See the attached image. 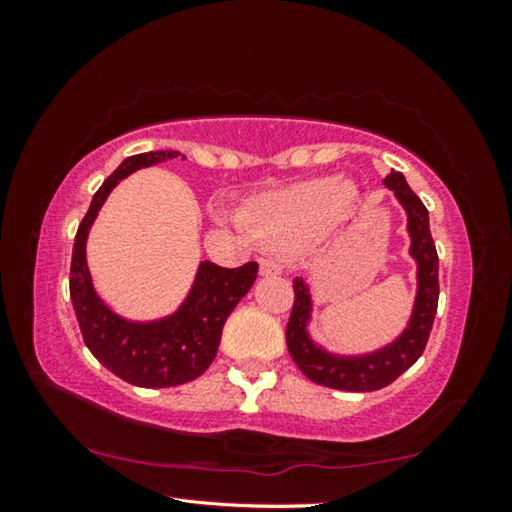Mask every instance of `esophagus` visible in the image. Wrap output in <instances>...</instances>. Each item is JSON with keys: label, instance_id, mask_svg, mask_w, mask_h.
I'll use <instances>...</instances> for the list:
<instances>
[{"label": "esophagus", "instance_id": "34e87169", "mask_svg": "<svg viewBox=\"0 0 512 512\" xmlns=\"http://www.w3.org/2000/svg\"><path fill=\"white\" fill-rule=\"evenodd\" d=\"M282 273V264L277 262L273 255H264L259 259V275L262 277H273V275H280Z\"/></svg>", "mask_w": 512, "mask_h": 512}]
</instances>
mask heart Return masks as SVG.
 Masks as SVG:
<instances>
[{"label": "heart", "mask_w": 512, "mask_h": 512, "mask_svg": "<svg viewBox=\"0 0 512 512\" xmlns=\"http://www.w3.org/2000/svg\"><path fill=\"white\" fill-rule=\"evenodd\" d=\"M357 201L359 189L350 180L314 178L257 198L241 216V225L257 239L298 246L348 219Z\"/></svg>", "instance_id": "b5f03b06"}]
</instances>
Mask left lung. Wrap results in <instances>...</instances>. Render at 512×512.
I'll return each mask as SVG.
<instances>
[{
	"label": "left lung",
	"mask_w": 512,
	"mask_h": 512,
	"mask_svg": "<svg viewBox=\"0 0 512 512\" xmlns=\"http://www.w3.org/2000/svg\"><path fill=\"white\" fill-rule=\"evenodd\" d=\"M384 185L395 194V201L406 214V235H409V255L415 262V298L411 316L400 334L391 343L377 350L359 354H341L327 350L309 332L314 320V298L309 284L296 277L293 280L291 318L287 325V345L291 359L302 375L314 384L336 388V391L368 393L379 391L409 370L422 357L429 341L438 309V253L429 230V212L400 171H391Z\"/></svg>",
	"instance_id": "1"
}]
</instances>
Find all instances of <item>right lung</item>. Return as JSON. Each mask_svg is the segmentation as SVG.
<instances>
[{
    "label": "right lung",
    "instance_id": "1",
    "mask_svg": "<svg viewBox=\"0 0 512 512\" xmlns=\"http://www.w3.org/2000/svg\"><path fill=\"white\" fill-rule=\"evenodd\" d=\"M178 158L180 151H149L131 155L110 173L79 225L69 268V298L88 350L112 375L142 388L180 386L201 377L219 350L225 320L257 277V262L221 268L205 259L178 309L153 320L121 316L99 296L88 266V237L103 203L119 180L137 169Z\"/></svg>",
    "mask_w": 512,
    "mask_h": 512
}]
</instances>
